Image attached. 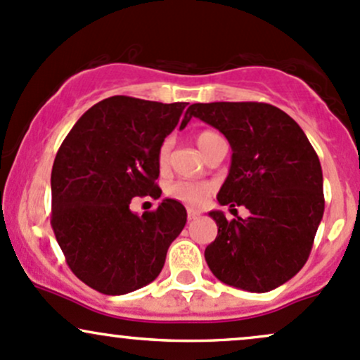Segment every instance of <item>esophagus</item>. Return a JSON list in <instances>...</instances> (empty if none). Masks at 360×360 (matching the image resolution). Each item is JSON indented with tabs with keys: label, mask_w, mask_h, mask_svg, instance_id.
I'll return each mask as SVG.
<instances>
[{
	"label": "esophagus",
	"mask_w": 360,
	"mask_h": 360,
	"mask_svg": "<svg viewBox=\"0 0 360 360\" xmlns=\"http://www.w3.org/2000/svg\"><path fill=\"white\" fill-rule=\"evenodd\" d=\"M200 217L198 210H193V208H188V220H195Z\"/></svg>",
	"instance_id": "34e87169"
}]
</instances>
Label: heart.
I'll list each match as a JSON object with an SVG mask.
<instances>
[{"instance_id":"b5f03b06","label":"heart","mask_w":360,"mask_h":360,"mask_svg":"<svg viewBox=\"0 0 360 360\" xmlns=\"http://www.w3.org/2000/svg\"><path fill=\"white\" fill-rule=\"evenodd\" d=\"M220 138L219 133L215 131H201L196 136V143L201 152L208 148V145L212 143L213 140ZM169 152H171V141L165 140L164 143L160 145L159 153H157V162H159L160 167H164L169 160ZM212 184L208 183H196V181H176V183L169 184L165 193H167L169 198L181 201V203L189 205V207H198V205L203 203L205 200L208 198V195L212 193Z\"/></svg>"}]
</instances>
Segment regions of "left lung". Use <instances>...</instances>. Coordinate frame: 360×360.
Segmentation results:
<instances>
[{"mask_svg": "<svg viewBox=\"0 0 360 360\" xmlns=\"http://www.w3.org/2000/svg\"><path fill=\"white\" fill-rule=\"evenodd\" d=\"M232 148L220 205L246 207L248 219L210 212L219 232L205 250L212 274L248 292L274 290L309 258L325 212L323 172L313 145L289 114L263 102L189 105Z\"/></svg>", "mask_w": 360, "mask_h": 360, "instance_id": "1", "label": "left lung"}]
</instances>
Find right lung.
<instances>
[{"instance_id":"obj_1","label":"right lung","mask_w":360,"mask_h":360,"mask_svg":"<svg viewBox=\"0 0 360 360\" xmlns=\"http://www.w3.org/2000/svg\"><path fill=\"white\" fill-rule=\"evenodd\" d=\"M188 102L114 96L92 105L59 147L51 172V225L75 275L105 295L153 282L169 246L186 225V208L165 198L138 217L135 196L160 198L159 153Z\"/></svg>"}]
</instances>
